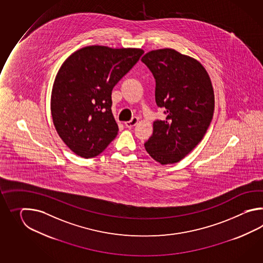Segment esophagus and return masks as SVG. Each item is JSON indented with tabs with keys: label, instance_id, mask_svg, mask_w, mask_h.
Segmentation results:
<instances>
[{
	"label": "esophagus",
	"instance_id": "obj_1",
	"mask_svg": "<svg viewBox=\"0 0 263 263\" xmlns=\"http://www.w3.org/2000/svg\"><path fill=\"white\" fill-rule=\"evenodd\" d=\"M138 121H139V118H132V120L125 122V126H126L127 128H133L136 124L138 123Z\"/></svg>",
	"mask_w": 263,
	"mask_h": 263
}]
</instances>
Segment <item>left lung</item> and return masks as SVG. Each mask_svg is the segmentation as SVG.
Returning <instances> with one entry per match:
<instances>
[{"label": "left lung", "instance_id": "obj_1", "mask_svg": "<svg viewBox=\"0 0 263 263\" xmlns=\"http://www.w3.org/2000/svg\"><path fill=\"white\" fill-rule=\"evenodd\" d=\"M155 81V100L166 118L153 123L145 151L161 164L181 161L203 139L213 119L214 93L201 63L173 49L142 57Z\"/></svg>", "mask_w": 263, "mask_h": 263}]
</instances>
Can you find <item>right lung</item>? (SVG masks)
Masks as SVG:
<instances>
[{
	"instance_id": "right-lung-1",
	"label": "right lung",
	"mask_w": 263,
	"mask_h": 263,
	"mask_svg": "<svg viewBox=\"0 0 263 263\" xmlns=\"http://www.w3.org/2000/svg\"><path fill=\"white\" fill-rule=\"evenodd\" d=\"M143 53L93 45L73 52L59 68L50 112L57 134L78 156H98L118 135L112 90Z\"/></svg>"
}]
</instances>
